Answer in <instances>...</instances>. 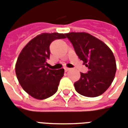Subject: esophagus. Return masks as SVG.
Listing matches in <instances>:
<instances>
[{"label":"esophagus","instance_id":"esophagus-1","mask_svg":"<svg viewBox=\"0 0 128 128\" xmlns=\"http://www.w3.org/2000/svg\"><path fill=\"white\" fill-rule=\"evenodd\" d=\"M70 70V68H67V67H65V68H64V70H65V72L68 71V70Z\"/></svg>","mask_w":128,"mask_h":128}]
</instances>
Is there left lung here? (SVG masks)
I'll return each mask as SVG.
<instances>
[{"mask_svg": "<svg viewBox=\"0 0 128 128\" xmlns=\"http://www.w3.org/2000/svg\"><path fill=\"white\" fill-rule=\"evenodd\" d=\"M83 64L88 73L74 83L76 91L86 97H97L107 90L116 73L117 65L113 53L102 40L87 32L65 34Z\"/></svg>", "mask_w": 128, "mask_h": 128, "instance_id": "left-lung-1", "label": "left lung"}]
</instances>
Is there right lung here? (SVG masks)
Here are the masks:
<instances>
[{"label":"right lung","mask_w":128,"mask_h":128,"mask_svg":"<svg viewBox=\"0 0 128 128\" xmlns=\"http://www.w3.org/2000/svg\"><path fill=\"white\" fill-rule=\"evenodd\" d=\"M62 33H42L30 40L19 55L16 64L18 80L24 90L32 98L44 100L54 94L64 68H48L50 45L56 39L65 38Z\"/></svg>","instance_id":"add662e5"}]
</instances>
